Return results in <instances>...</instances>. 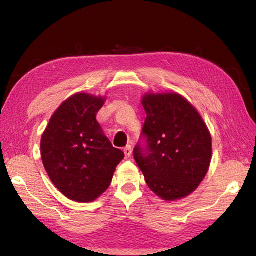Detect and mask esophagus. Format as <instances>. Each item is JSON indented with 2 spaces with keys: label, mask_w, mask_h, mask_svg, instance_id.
<instances>
[{
  "label": "esophagus",
  "mask_w": 256,
  "mask_h": 256,
  "mask_svg": "<svg viewBox=\"0 0 256 256\" xmlns=\"http://www.w3.org/2000/svg\"><path fill=\"white\" fill-rule=\"evenodd\" d=\"M124 154H125V157H126V158L131 157V154H132V148H131V146H128L126 148L124 149Z\"/></svg>",
  "instance_id": "1"
}]
</instances>
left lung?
<instances>
[{"instance_id":"obj_1","label":"left lung","mask_w":256,"mask_h":256,"mask_svg":"<svg viewBox=\"0 0 256 256\" xmlns=\"http://www.w3.org/2000/svg\"><path fill=\"white\" fill-rule=\"evenodd\" d=\"M146 118L133 150L149 188L166 201L193 193L201 184L212 158L211 134L188 99L176 92L142 97Z\"/></svg>"}]
</instances>
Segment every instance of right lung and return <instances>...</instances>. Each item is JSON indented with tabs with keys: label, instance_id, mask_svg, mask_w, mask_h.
I'll list each match as a JSON object with an SVG mask.
<instances>
[{
	"label": "right lung",
	"instance_id": "1",
	"mask_svg": "<svg viewBox=\"0 0 256 256\" xmlns=\"http://www.w3.org/2000/svg\"><path fill=\"white\" fill-rule=\"evenodd\" d=\"M106 97L78 92L60 104L40 141V154L52 183L64 196L92 202L110 188L124 158L112 146L96 115Z\"/></svg>",
	"mask_w": 256,
	"mask_h": 256
}]
</instances>
